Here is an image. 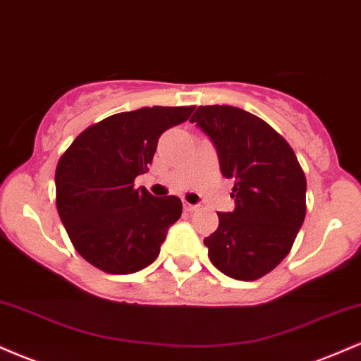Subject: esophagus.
<instances>
[{"instance_id":"34e87169","label":"esophagus","mask_w":361,"mask_h":361,"mask_svg":"<svg viewBox=\"0 0 361 361\" xmlns=\"http://www.w3.org/2000/svg\"><path fill=\"white\" fill-rule=\"evenodd\" d=\"M183 209L186 210V212H197L198 205H193V204H188V202H183Z\"/></svg>"}]
</instances>
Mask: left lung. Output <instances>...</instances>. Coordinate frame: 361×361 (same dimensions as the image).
Here are the masks:
<instances>
[{
	"instance_id": "left-lung-1",
	"label": "left lung",
	"mask_w": 361,
	"mask_h": 361,
	"mask_svg": "<svg viewBox=\"0 0 361 361\" xmlns=\"http://www.w3.org/2000/svg\"><path fill=\"white\" fill-rule=\"evenodd\" d=\"M190 122L214 142L226 178H233V212H217L219 227L204 239L217 270L258 280L292 250L305 219L307 181L295 152L275 128L229 105L198 106Z\"/></svg>"
}]
</instances>
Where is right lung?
<instances>
[{
  "instance_id": "add662e5",
  "label": "right lung",
  "mask_w": 361,
  "mask_h": 361,
  "mask_svg": "<svg viewBox=\"0 0 361 361\" xmlns=\"http://www.w3.org/2000/svg\"><path fill=\"white\" fill-rule=\"evenodd\" d=\"M195 106H144L82 130L56 168V205L76 251L93 267L128 275L157 258L180 219L175 195L152 197L134 180L147 173L157 140Z\"/></svg>"
}]
</instances>
